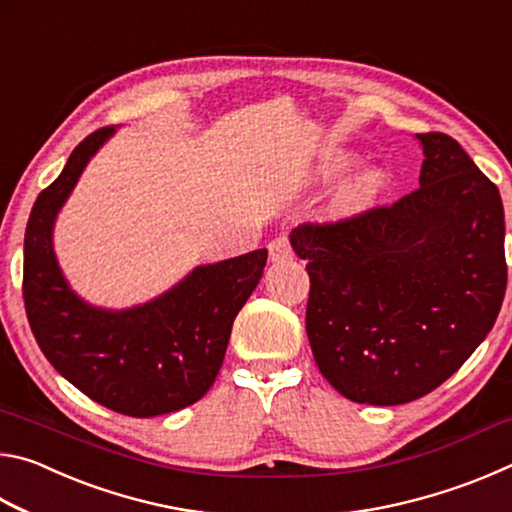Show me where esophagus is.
I'll use <instances>...</instances> for the list:
<instances>
[{
    "label": "esophagus",
    "instance_id": "34e87169",
    "mask_svg": "<svg viewBox=\"0 0 512 512\" xmlns=\"http://www.w3.org/2000/svg\"><path fill=\"white\" fill-rule=\"evenodd\" d=\"M268 255H271V262L273 264H280V262H287V259L293 257V250L287 237H277L273 239L271 244H268Z\"/></svg>",
    "mask_w": 512,
    "mask_h": 512
}]
</instances>
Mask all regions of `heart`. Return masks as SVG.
I'll use <instances>...</instances> for the list:
<instances>
[{"mask_svg": "<svg viewBox=\"0 0 512 512\" xmlns=\"http://www.w3.org/2000/svg\"><path fill=\"white\" fill-rule=\"evenodd\" d=\"M350 167H352V158L350 155L341 153L327 162V167L323 169V176L327 180H334V178L343 176V173ZM381 189H384V173H381L379 169L361 171L359 176L354 178L352 183L345 187V192L341 194V207L345 212L366 210V207H370L377 201Z\"/></svg>", "mask_w": 512, "mask_h": 512, "instance_id": "1", "label": "heart"}]
</instances>
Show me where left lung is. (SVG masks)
<instances>
[{"instance_id":"8db88e82","label":"left lung","mask_w":512,"mask_h":512,"mask_svg":"<svg viewBox=\"0 0 512 512\" xmlns=\"http://www.w3.org/2000/svg\"><path fill=\"white\" fill-rule=\"evenodd\" d=\"M420 187L391 207L289 235L307 262V336L343 397L395 406L470 359L506 293L504 205L461 144L415 135Z\"/></svg>"}]
</instances>
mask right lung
<instances>
[{
	"instance_id": "right-lung-1",
	"label": "right lung",
	"mask_w": 512,
	"mask_h": 512,
	"mask_svg": "<svg viewBox=\"0 0 512 512\" xmlns=\"http://www.w3.org/2000/svg\"><path fill=\"white\" fill-rule=\"evenodd\" d=\"M115 135L76 146L33 205L24 235V305L51 366L106 409L133 418L180 411L210 391L232 323L262 280L268 250L201 264L158 298L126 309L90 305L69 287L54 250L56 219L81 173Z\"/></svg>"
}]
</instances>
